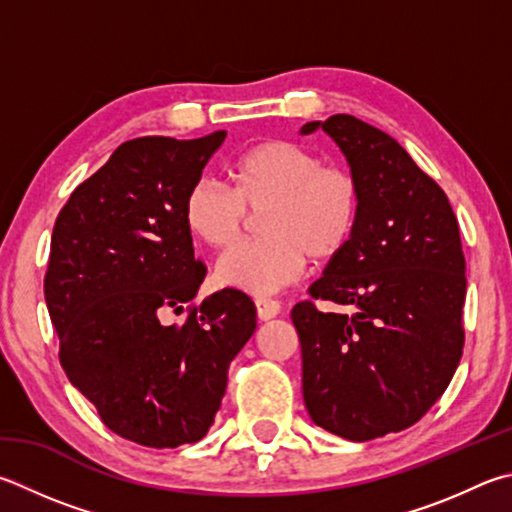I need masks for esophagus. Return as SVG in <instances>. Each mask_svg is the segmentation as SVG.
<instances>
[{"instance_id":"obj_1","label":"esophagus","mask_w":512,"mask_h":512,"mask_svg":"<svg viewBox=\"0 0 512 512\" xmlns=\"http://www.w3.org/2000/svg\"><path fill=\"white\" fill-rule=\"evenodd\" d=\"M255 306H257L259 320H273L275 315H280V311H282V304L277 300H268V297H257Z\"/></svg>"}]
</instances>
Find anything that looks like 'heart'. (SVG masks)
<instances>
[{
    "label": "heart",
    "mask_w": 512,
    "mask_h": 512,
    "mask_svg": "<svg viewBox=\"0 0 512 512\" xmlns=\"http://www.w3.org/2000/svg\"><path fill=\"white\" fill-rule=\"evenodd\" d=\"M232 188L199 179L185 194L183 219L210 248L237 244L250 215L266 239L241 244L217 262V282L268 295L300 280L306 259L329 262L349 246L362 210V185L345 165H324L293 141H259L228 167Z\"/></svg>",
    "instance_id": "obj_1"
}]
</instances>
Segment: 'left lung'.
I'll list each match as a JSON object with an SVG mask.
<instances>
[{
    "label": "left lung",
    "mask_w": 512,
    "mask_h": 512,
    "mask_svg": "<svg viewBox=\"0 0 512 512\" xmlns=\"http://www.w3.org/2000/svg\"><path fill=\"white\" fill-rule=\"evenodd\" d=\"M327 132L362 185L349 246L293 306L302 394L311 421L349 441L414 425L439 401L463 353L466 259L445 192L392 136L336 114L300 134Z\"/></svg>",
    "instance_id": "left-lung-1"
}]
</instances>
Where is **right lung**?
I'll list each match as a JSON object with an SVG mask.
<instances>
[{"mask_svg":"<svg viewBox=\"0 0 512 512\" xmlns=\"http://www.w3.org/2000/svg\"><path fill=\"white\" fill-rule=\"evenodd\" d=\"M226 132L194 141H127L80 183L53 226L44 297L60 362L111 432L147 448L206 436L226 394L228 367L257 327L235 288L190 306L206 266L194 259L185 194Z\"/></svg>","mask_w":512,"mask_h":512,"instance_id":"1","label":"right lung"}]
</instances>
